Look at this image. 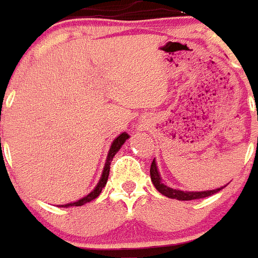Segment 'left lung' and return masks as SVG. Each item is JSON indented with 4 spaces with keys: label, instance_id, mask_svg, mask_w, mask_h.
I'll return each instance as SVG.
<instances>
[{
    "label": "left lung",
    "instance_id": "8db88e82",
    "mask_svg": "<svg viewBox=\"0 0 258 258\" xmlns=\"http://www.w3.org/2000/svg\"><path fill=\"white\" fill-rule=\"evenodd\" d=\"M150 174H151V179H152L153 185L156 186L158 192L161 193V195L166 196L169 198H174V200L178 201H192V200H200V198H205L209 197V196L215 195L219 190L224 188H217L214 189V190H205V192H183V190H179V189H172L170 186L165 185L162 183L161 178H160V174L157 171V166H156L155 160L151 164V169H150Z\"/></svg>",
    "mask_w": 258,
    "mask_h": 258
}]
</instances>
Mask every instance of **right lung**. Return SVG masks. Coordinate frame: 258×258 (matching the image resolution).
<instances>
[{
	"label": "right lung",
	"mask_w": 258,
	"mask_h": 258,
	"mask_svg": "<svg viewBox=\"0 0 258 258\" xmlns=\"http://www.w3.org/2000/svg\"><path fill=\"white\" fill-rule=\"evenodd\" d=\"M127 138H129V136H127L126 133H122V134H120V136L117 137V138L112 142V145H111V148H110V152H108V156H107V160H106L105 167H103L102 176H101V180L98 181V184H97L96 188H94L93 190H92V192L89 193L88 196H86V197H84V198H82V200L77 201V202L68 203V205H62V206H61V207L82 206V205H84V203L91 202V201H93L94 198H97V197H98V196H100V193L102 192V188L106 185V183H107L108 174H110V165H111V161H112L113 156L116 155V152L120 150V147H121V146L124 145L125 141H126Z\"/></svg>",
	"instance_id": "obj_1"
}]
</instances>
